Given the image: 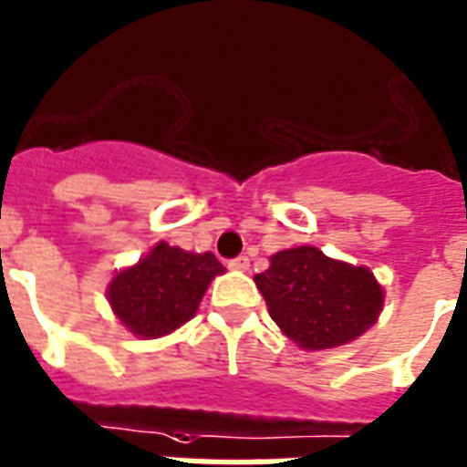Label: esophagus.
I'll list each match as a JSON object with an SVG mask.
<instances>
[{"instance_id": "esophagus-1", "label": "esophagus", "mask_w": 467, "mask_h": 467, "mask_svg": "<svg viewBox=\"0 0 467 467\" xmlns=\"http://www.w3.org/2000/svg\"><path fill=\"white\" fill-rule=\"evenodd\" d=\"M227 266H230V269H234V272H247L249 259L247 257H234V259H230V262H227Z\"/></svg>"}]
</instances>
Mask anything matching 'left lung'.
<instances>
[{
  "instance_id": "8db88e82",
  "label": "left lung",
  "mask_w": 467,
  "mask_h": 467,
  "mask_svg": "<svg viewBox=\"0 0 467 467\" xmlns=\"http://www.w3.org/2000/svg\"><path fill=\"white\" fill-rule=\"evenodd\" d=\"M254 284L281 333L304 350L352 343L375 326L384 304L368 266L330 259L308 244L276 252Z\"/></svg>"
}]
</instances>
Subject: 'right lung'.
I'll return each instance as SVG.
<instances>
[{
    "instance_id": "1",
    "label": "right lung",
    "mask_w": 467,
    "mask_h": 467,
    "mask_svg": "<svg viewBox=\"0 0 467 467\" xmlns=\"http://www.w3.org/2000/svg\"><path fill=\"white\" fill-rule=\"evenodd\" d=\"M225 272L215 254H195L159 242L147 257L115 274L107 301L137 337H161L193 318L210 281Z\"/></svg>"
}]
</instances>
